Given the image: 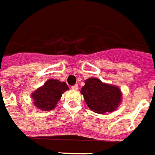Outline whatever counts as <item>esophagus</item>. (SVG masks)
Here are the masks:
<instances>
[{
  "instance_id": "34e87169",
  "label": "esophagus",
  "mask_w": 155,
  "mask_h": 155,
  "mask_svg": "<svg viewBox=\"0 0 155 155\" xmlns=\"http://www.w3.org/2000/svg\"><path fill=\"white\" fill-rule=\"evenodd\" d=\"M72 90H78V85H77V84H76V85H74V86H72Z\"/></svg>"
}]
</instances>
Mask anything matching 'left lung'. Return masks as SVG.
Returning <instances> with one entry per match:
<instances>
[{"label": "left lung", "instance_id": "1", "mask_svg": "<svg viewBox=\"0 0 155 155\" xmlns=\"http://www.w3.org/2000/svg\"><path fill=\"white\" fill-rule=\"evenodd\" d=\"M81 93L87 107L94 113L104 114L113 113L120 105L123 93L118 86L103 83L96 78L85 80Z\"/></svg>", "mask_w": 155, "mask_h": 155}]
</instances>
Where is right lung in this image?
I'll list each match as a JSON object with an SVG mask.
<instances>
[{
  "mask_svg": "<svg viewBox=\"0 0 155 155\" xmlns=\"http://www.w3.org/2000/svg\"><path fill=\"white\" fill-rule=\"evenodd\" d=\"M67 83L58 79H49L31 93L34 106L41 111L54 109L62 93L68 90Z\"/></svg>",
  "mask_w": 155,
  "mask_h": 155,
  "instance_id": "right-lung-1",
  "label": "right lung"
}]
</instances>
